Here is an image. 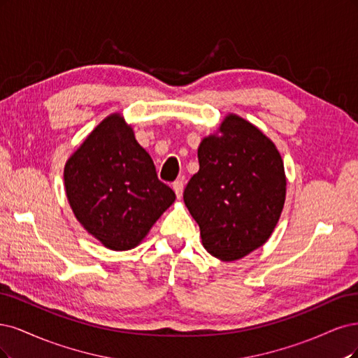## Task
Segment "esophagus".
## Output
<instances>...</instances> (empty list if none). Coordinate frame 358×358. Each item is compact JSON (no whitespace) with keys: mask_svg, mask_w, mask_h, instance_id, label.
Instances as JSON below:
<instances>
[{"mask_svg":"<svg viewBox=\"0 0 358 358\" xmlns=\"http://www.w3.org/2000/svg\"><path fill=\"white\" fill-rule=\"evenodd\" d=\"M172 189H174V192H176V194H177V198H178V199H181V196H182V189H184V182H182L181 180L174 181V182H172Z\"/></svg>","mask_w":358,"mask_h":358,"instance_id":"obj_1","label":"esophagus"}]
</instances>
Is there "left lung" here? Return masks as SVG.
I'll return each instance as SVG.
<instances>
[{"label": "left lung", "instance_id": "8db88e82", "mask_svg": "<svg viewBox=\"0 0 358 358\" xmlns=\"http://www.w3.org/2000/svg\"><path fill=\"white\" fill-rule=\"evenodd\" d=\"M199 171L184 203L199 224L202 245L223 262L245 257L269 239L285 201L278 150L255 124L227 114L198 148Z\"/></svg>", "mask_w": 358, "mask_h": 358}]
</instances>
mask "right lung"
<instances>
[{
  "label": "right lung",
  "instance_id": "1",
  "mask_svg": "<svg viewBox=\"0 0 358 358\" xmlns=\"http://www.w3.org/2000/svg\"><path fill=\"white\" fill-rule=\"evenodd\" d=\"M64 181L80 224L114 251L135 248L176 201L119 113L103 119L66 160Z\"/></svg>",
  "mask_w": 358,
  "mask_h": 358
}]
</instances>
